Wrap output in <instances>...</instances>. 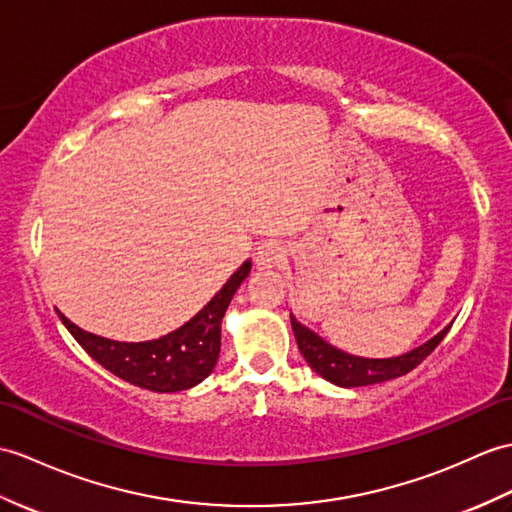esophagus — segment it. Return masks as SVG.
Segmentation results:
<instances>
[{"label":"esophagus","instance_id":"34e87169","mask_svg":"<svg viewBox=\"0 0 512 512\" xmlns=\"http://www.w3.org/2000/svg\"><path fill=\"white\" fill-rule=\"evenodd\" d=\"M285 257L283 246L279 242H264L257 246L255 251V266L259 270H270L279 266V261Z\"/></svg>","mask_w":512,"mask_h":512}]
</instances>
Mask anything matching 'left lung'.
Segmentation results:
<instances>
[{"label":"left lung","mask_w":512,"mask_h":512,"mask_svg":"<svg viewBox=\"0 0 512 512\" xmlns=\"http://www.w3.org/2000/svg\"><path fill=\"white\" fill-rule=\"evenodd\" d=\"M290 320L296 344H299V351L303 353L305 362L310 364L312 371H316L320 377L340 388L382 384L388 382V379L410 373L414 366H419L427 355L438 347V342H441L449 331L447 325L445 329L438 331L434 338L423 342L421 347L403 355H395V358H360V355L347 353L334 347V344H329L325 338H320L316 331L299 323L294 314H290Z\"/></svg>","instance_id":"8db88e82"}]
</instances>
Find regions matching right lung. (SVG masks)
Wrapping results in <instances>:
<instances>
[{"label":"right lung","instance_id":"obj_1","mask_svg":"<svg viewBox=\"0 0 512 512\" xmlns=\"http://www.w3.org/2000/svg\"><path fill=\"white\" fill-rule=\"evenodd\" d=\"M248 275L251 259L233 272L220 292L192 320L157 340L120 342L89 334L63 314L61 320L95 362L124 382L152 392L187 390L198 386L216 368L224 312Z\"/></svg>","mask_w":512,"mask_h":512}]
</instances>
